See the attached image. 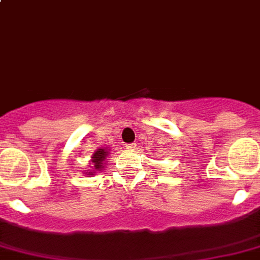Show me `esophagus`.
Listing matches in <instances>:
<instances>
[{"label": "esophagus", "mask_w": 260, "mask_h": 260, "mask_svg": "<svg viewBox=\"0 0 260 260\" xmlns=\"http://www.w3.org/2000/svg\"><path fill=\"white\" fill-rule=\"evenodd\" d=\"M136 147H137V145H136L135 142H132V144H127V145H125V149H128V150H135Z\"/></svg>", "instance_id": "esophagus-1"}]
</instances>
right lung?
<instances>
[{"instance_id": "obj_1", "label": "right lung", "mask_w": 260, "mask_h": 260, "mask_svg": "<svg viewBox=\"0 0 260 260\" xmlns=\"http://www.w3.org/2000/svg\"><path fill=\"white\" fill-rule=\"evenodd\" d=\"M109 155V151L106 149H97V150L93 153L92 155V163L93 165L90 167H93L94 170L89 171V172H86L88 175H94L95 171H101L104 168V162L106 160V156Z\"/></svg>"}]
</instances>
